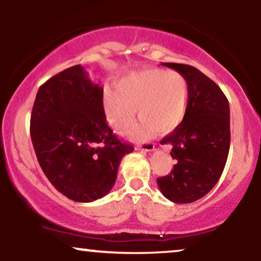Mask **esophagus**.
Returning <instances> with one entry per match:
<instances>
[{
	"mask_svg": "<svg viewBox=\"0 0 261 261\" xmlns=\"http://www.w3.org/2000/svg\"><path fill=\"white\" fill-rule=\"evenodd\" d=\"M154 148H155L154 143H152V142L143 143V145H140L136 147V149H139V151H145V152H151V151H153Z\"/></svg>",
	"mask_w": 261,
	"mask_h": 261,
	"instance_id": "34e87169",
	"label": "esophagus"
}]
</instances>
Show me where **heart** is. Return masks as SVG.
I'll return each instance as SVG.
<instances>
[{
    "label": "heart",
    "mask_w": 261,
    "mask_h": 261,
    "mask_svg": "<svg viewBox=\"0 0 261 261\" xmlns=\"http://www.w3.org/2000/svg\"><path fill=\"white\" fill-rule=\"evenodd\" d=\"M189 82L181 73L168 70H143L124 77L118 92L108 89L103 104L107 119L120 135H127L137 116L140 137L155 130L168 134L175 130L187 114Z\"/></svg>",
    "instance_id": "1"
}]
</instances>
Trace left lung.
Masks as SVG:
<instances>
[{"label":"left lung","instance_id":"8db88e82","mask_svg":"<svg viewBox=\"0 0 261 261\" xmlns=\"http://www.w3.org/2000/svg\"><path fill=\"white\" fill-rule=\"evenodd\" d=\"M189 82L187 114L161 143L172 145L174 168L157 178L161 193L175 203L201 199L216 185L226 166L230 143L229 104L221 88L190 65L163 62Z\"/></svg>","mask_w":261,"mask_h":261}]
</instances>
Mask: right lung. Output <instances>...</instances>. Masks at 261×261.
Masks as SVG:
<instances>
[{"instance_id":"right-lung-1","label":"right lung","mask_w":261,"mask_h":261,"mask_svg":"<svg viewBox=\"0 0 261 261\" xmlns=\"http://www.w3.org/2000/svg\"><path fill=\"white\" fill-rule=\"evenodd\" d=\"M38 162L62 195L79 202L106 196L119 164L133 145L108 126L103 88L81 65L61 71L40 86L31 116Z\"/></svg>"}]
</instances>
